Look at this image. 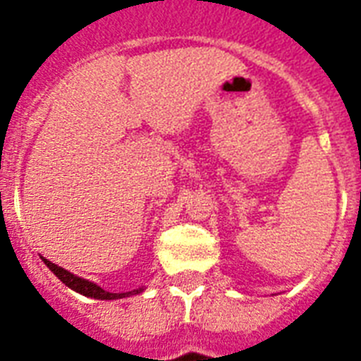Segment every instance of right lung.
<instances>
[{
	"instance_id": "add662e5",
	"label": "right lung",
	"mask_w": 361,
	"mask_h": 361,
	"mask_svg": "<svg viewBox=\"0 0 361 361\" xmlns=\"http://www.w3.org/2000/svg\"><path fill=\"white\" fill-rule=\"evenodd\" d=\"M42 260H44V264H47L48 268L52 269V274L56 275L61 283H65L69 288H73V290H76L78 294H84V296L87 298H95V300H120V298H129L135 296V294H140V292L144 290V288H136V290L121 292V294L120 292H106L99 285L92 283V281L76 277V275H73L71 271H67V269H63L61 266H58V264L50 262L47 258H42Z\"/></svg>"
}]
</instances>
